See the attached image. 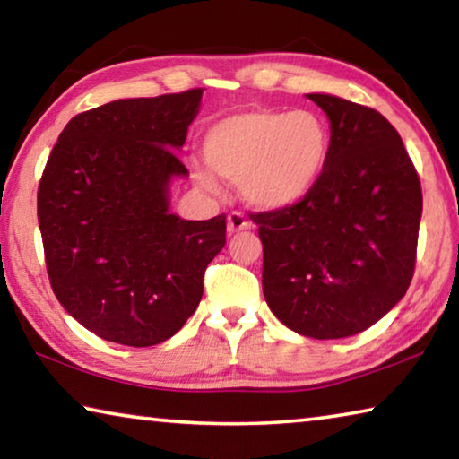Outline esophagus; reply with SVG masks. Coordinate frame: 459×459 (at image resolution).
Wrapping results in <instances>:
<instances>
[{"label": "esophagus", "mask_w": 459, "mask_h": 459, "mask_svg": "<svg viewBox=\"0 0 459 459\" xmlns=\"http://www.w3.org/2000/svg\"><path fill=\"white\" fill-rule=\"evenodd\" d=\"M227 229H229V235H235V232L251 229V221H248L243 212H237V211H235V212L229 214Z\"/></svg>", "instance_id": "1"}]
</instances>
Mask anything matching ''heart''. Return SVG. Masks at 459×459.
I'll return each mask as SVG.
<instances>
[{
	"mask_svg": "<svg viewBox=\"0 0 459 459\" xmlns=\"http://www.w3.org/2000/svg\"><path fill=\"white\" fill-rule=\"evenodd\" d=\"M332 150L330 127L320 113L247 111L216 121L206 131L202 153L224 180L240 184L248 204L281 211L304 200L325 172ZM208 190L214 178L196 169Z\"/></svg>",
	"mask_w": 459,
	"mask_h": 459,
	"instance_id": "obj_1",
	"label": "heart"
}]
</instances>
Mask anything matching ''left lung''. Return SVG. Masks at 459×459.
I'll list each match as a JSON object with an SVG mask.
<instances>
[{"label":"left lung","mask_w":459,"mask_h":459,"mask_svg":"<svg viewBox=\"0 0 459 459\" xmlns=\"http://www.w3.org/2000/svg\"><path fill=\"white\" fill-rule=\"evenodd\" d=\"M307 97L330 119L325 172L298 204L251 219L271 312L301 336L333 340L370 328L407 293L423 194L383 115L340 97Z\"/></svg>","instance_id":"1"}]
</instances>
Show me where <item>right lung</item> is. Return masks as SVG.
I'll return each instance as SVG.
<instances>
[{"instance_id": "right-lung-1", "label": "right lung", "mask_w": 459, "mask_h": 459, "mask_svg": "<svg viewBox=\"0 0 459 459\" xmlns=\"http://www.w3.org/2000/svg\"><path fill=\"white\" fill-rule=\"evenodd\" d=\"M202 89L121 99L62 129L38 186L46 271L62 307L99 338L160 344L196 312L227 216L169 214L168 186Z\"/></svg>"}]
</instances>
